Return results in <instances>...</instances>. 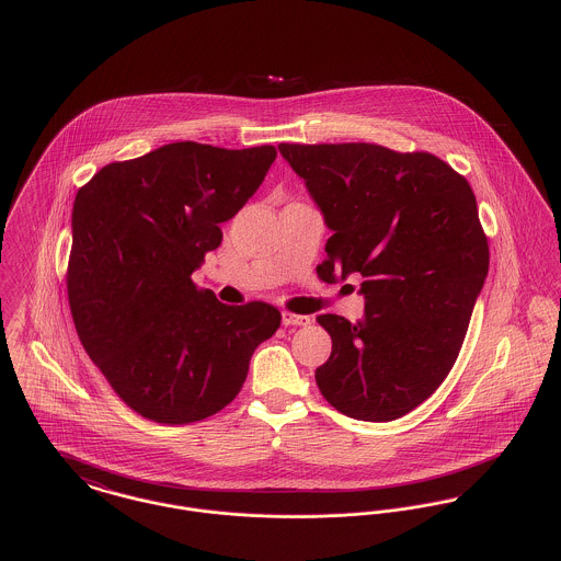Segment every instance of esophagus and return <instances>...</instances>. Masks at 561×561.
I'll return each mask as SVG.
<instances>
[{
    "label": "esophagus",
    "instance_id": "34e87169",
    "mask_svg": "<svg viewBox=\"0 0 561 561\" xmlns=\"http://www.w3.org/2000/svg\"><path fill=\"white\" fill-rule=\"evenodd\" d=\"M311 318L309 316H294V313H283V325H309Z\"/></svg>",
    "mask_w": 561,
    "mask_h": 561
}]
</instances>
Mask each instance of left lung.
<instances>
[{
  "label": "left lung",
  "instance_id": "left-lung-1",
  "mask_svg": "<svg viewBox=\"0 0 561 561\" xmlns=\"http://www.w3.org/2000/svg\"><path fill=\"white\" fill-rule=\"evenodd\" d=\"M332 238L318 274L358 272L363 320L320 316L332 339L321 396L360 421H393L451 371L488 276V240L469 181L432 153L380 145H278Z\"/></svg>",
  "mask_w": 561,
  "mask_h": 561
}]
</instances>
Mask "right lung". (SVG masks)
I'll return each mask as SVG.
<instances>
[{
  "label": "right lung",
  "instance_id": "right-lung-1",
  "mask_svg": "<svg viewBox=\"0 0 561 561\" xmlns=\"http://www.w3.org/2000/svg\"><path fill=\"white\" fill-rule=\"evenodd\" d=\"M276 149L172 142L103 165L73 205L67 289L81 345L145 419L183 425L236 400L280 313L222 305L192 272L263 183Z\"/></svg>",
  "mask_w": 561,
  "mask_h": 561
}]
</instances>
